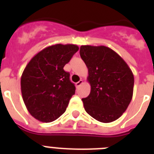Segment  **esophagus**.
<instances>
[{
	"label": "esophagus",
	"instance_id": "34e87169",
	"mask_svg": "<svg viewBox=\"0 0 154 154\" xmlns=\"http://www.w3.org/2000/svg\"><path fill=\"white\" fill-rule=\"evenodd\" d=\"M82 84H83V81H82V80H79V81L78 82H76V86L77 87H79L80 85H82Z\"/></svg>",
	"mask_w": 154,
	"mask_h": 154
}]
</instances>
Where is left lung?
<instances>
[{
    "instance_id": "obj_1",
    "label": "left lung",
    "mask_w": 154,
    "mask_h": 154,
    "mask_svg": "<svg viewBox=\"0 0 154 154\" xmlns=\"http://www.w3.org/2000/svg\"><path fill=\"white\" fill-rule=\"evenodd\" d=\"M80 56L89 70V96L82 99L85 110L102 123L119 119L131 102L134 77L117 53L106 46L82 45Z\"/></svg>"
}]
</instances>
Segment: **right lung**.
Segmentation results:
<instances>
[{
    "label": "right lung",
    "mask_w": 154,
    "mask_h": 154,
    "mask_svg": "<svg viewBox=\"0 0 154 154\" xmlns=\"http://www.w3.org/2000/svg\"><path fill=\"white\" fill-rule=\"evenodd\" d=\"M78 50L75 45L48 46L26 65L21 79V94L27 109L38 120L50 123L65 112L75 87L63 68Z\"/></svg>",
    "instance_id": "right-lung-1"
}]
</instances>
